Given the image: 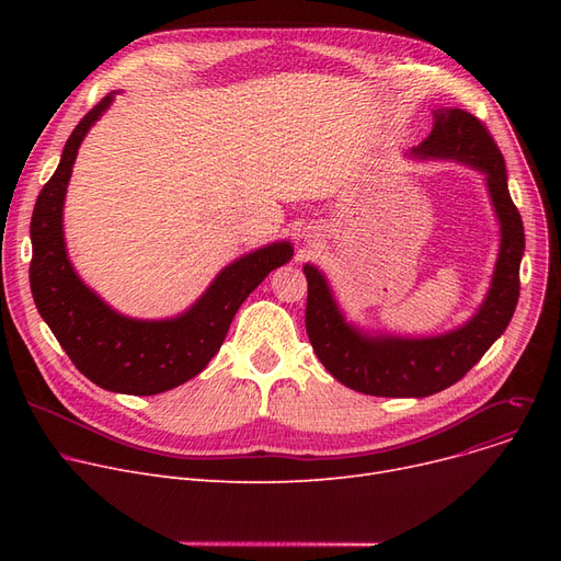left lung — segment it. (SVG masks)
Returning a JSON list of instances; mask_svg holds the SVG:
<instances>
[{"instance_id":"obj_1","label":"left lung","mask_w":561,"mask_h":561,"mask_svg":"<svg viewBox=\"0 0 561 561\" xmlns=\"http://www.w3.org/2000/svg\"><path fill=\"white\" fill-rule=\"evenodd\" d=\"M421 157H453L486 174L489 193L503 229L493 284L478 316L436 339H366L347 328L332 293L313 265L307 275V334L316 357L341 385L379 398H425L444 391L473 368L514 316L520 293L523 220L507 188L503 152L478 115L446 108L436 113L430 136L419 145Z\"/></svg>"}]
</instances>
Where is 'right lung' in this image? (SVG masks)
I'll list each match as a JSON object with an SVG mask.
<instances>
[{"instance_id":"add662e5","label":"right lung","mask_w":561,"mask_h":561,"mask_svg":"<svg viewBox=\"0 0 561 561\" xmlns=\"http://www.w3.org/2000/svg\"><path fill=\"white\" fill-rule=\"evenodd\" d=\"M108 104L111 95L81 117L66 142L61 163L36 199L28 284L38 313L79 373L113 393L157 396L206 368L220 350L236 311L271 271L293 256V248L275 243L231 263L202 300L174 320L142 322L108 309L75 275L61 227L77 150Z\"/></svg>"}]
</instances>
